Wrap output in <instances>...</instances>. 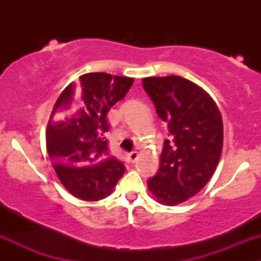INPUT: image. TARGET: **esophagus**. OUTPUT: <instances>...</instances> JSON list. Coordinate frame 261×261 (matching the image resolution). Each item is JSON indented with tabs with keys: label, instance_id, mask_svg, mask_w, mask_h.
Returning a JSON list of instances; mask_svg holds the SVG:
<instances>
[{
	"label": "esophagus",
	"instance_id": "obj_1",
	"mask_svg": "<svg viewBox=\"0 0 261 261\" xmlns=\"http://www.w3.org/2000/svg\"><path fill=\"white\" fill-rule=\"evenodd\" d=\"M127 158H128V160H130L131 163L136 162V160H138V158H139V152L138 151H131L130 154H127Z\"/></svg>",
	"mask_w": 261,
	"mask_h": 261
}]
</instances>
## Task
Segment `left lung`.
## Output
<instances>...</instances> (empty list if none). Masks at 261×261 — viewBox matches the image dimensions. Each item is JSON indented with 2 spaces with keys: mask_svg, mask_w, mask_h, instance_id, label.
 I'll use <instances>...</instances> for the list:
<instances>
[{
  "mask_svg": "<svg viewBox=\"0 0 261 261\" xmlns=\"http://www.w3.org/2000/svg\"><path fill=\"white\" fill-rule=\"evenodd\" d=\"M156 114L169 127L156 175L147 188L167 206L196 196L215 173L223 145L222 116L202 87L179 77L143 80Z\"/></svg>",
  "mask_w": 261,
  "mask_h": 261,
  "instance_id": "8db88e82",
  "label": "left lung"
}]
</instances>
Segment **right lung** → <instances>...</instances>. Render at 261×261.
Masks as SVG:
<instances>
[{
	"label": "right lung",
	"mask_w": 261,
	"mask_h": 261,
	"mask_svg": "<svg viewBox=\"0 0 261 261\" xmlns=\"http://www.w3.org/2000/svg\"><path fill=\"white\" fill-rule=\"evenodd\" d=\"M134 78L87 73L58 97L46 127V150L64 188L83 201L112 193L125 167L109 154L107 114L121 101Z\"/></svg>",
	"instance_id": "obj_1"
}]
</instances>
